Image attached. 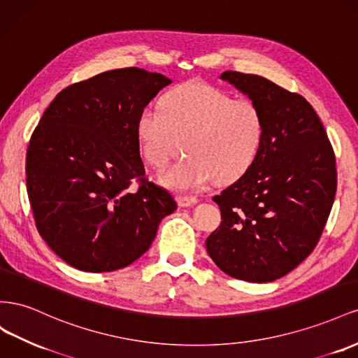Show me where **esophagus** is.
<instances>
[{"mask_svg": "<svg viewBox=\"0 0 358 358\" xmlns=\"http://www.w3.org/2000/svg\"><path fill=\"white\" fill-rule=\"evenodd\" d=\"M177 202L180 207H193L195 203H198V198L193 196H177Z\"/></svg>", "mask_w": 358, "mask_h": 358, "instance_id": "obj_1", "label": "esophagus"}]
</instances>
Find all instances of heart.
Masks as SVG:
<instances>
[{"label":"heart","instance_id":"obj_1","mask_svg":"<svg viewBox=\"0 0 358 358\" xmlns=\"http://www.w3.org/2000/svg\"><path fill=\"white\" fill-rule=\"evenodd\" d=\"M265 134L261 108L249 99H232L210 84L186 83L165 96L160 108L139 112L136 135L150 166L160 169L186 156L160 176L163 185L192 190L240 178L257 160Z\"/></svg>","mask_w":358,"mask_h":358}]
</instances>
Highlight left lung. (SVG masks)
I'll return each instance as SVG.
<instances>
[{
  "mask_svg": "<svg viewBox=\"0 0 358 358\" xmlns=\"http://www.w3.org/2000/svg\"><path fill=\"white\" fill-rule=\"evenodd\" d=\"M220 78L261 108L265 134L249 171L213 198L222 222L207 252L231 278L273 282L320 241L338 186L334 151L303 96L258 75L229 70Z\"/></svg>",
  "mask_w": 358,
  "mask_h": 358,
  "instance_id": "left-lung-1",
  "label": "left lung"
}]
</instances>
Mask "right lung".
Segmentation results:
<instances>
[{
	"label": "right lung",
	"instance_id": "right-lung-1",
	"mask_svg": "<svg viewBox=\"0 0 358 358\" xmlns=\"http://www.w3.org/2000/svg\"><path fill=\"white\" fill-rule=\"evenodd\" d=\"M171 83L138 67L109 70L59 91L40 118L27 150V192L38 234L71 267H127L177 210L145 178L136 135L139 112Z\"/></svg>",
	"mask_w": 358,
	"mask_h": 358
}]
</instances>
